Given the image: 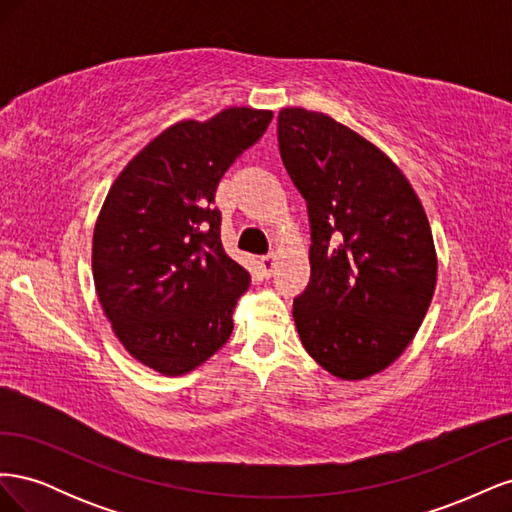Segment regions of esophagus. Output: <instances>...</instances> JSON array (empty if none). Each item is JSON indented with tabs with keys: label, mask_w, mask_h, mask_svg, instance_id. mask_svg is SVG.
Wrapping results in <instances>:
<instances>
[{
	"label": "esophagus",
	"mask_w": 512,
	"mask_h": 512,
	"mask_svg": "<svg viewBox=\"0 0 512 512\" xmlns=\"http://www.w3.org/2000/svg\"><path fill=\"white\" fill-rule=\"evenodd\" d=\"M275 265H277V258H275L273 254H269V256H262V258L258 260V269H260V273L265 275V277H271V275H273Z\"/></svg>",
	"instance_id": "esophagus-1"
}]
</instances>
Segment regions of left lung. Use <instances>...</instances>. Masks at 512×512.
Here are the masks:
<instances>
[{
	"label": "left lung",
	"instance_id": "left-lung-1",
	"mask_svg": "<svg viewBox=\"0 0 512 512\" xmlns=\"http://www.w3.org/2000/svg\"><path fill=\"white\" fill-rule=\"evenodd\" d=\"M277 141L312 228V275L292 303L303 348L342 380L374 376L408 348L436 290L425 209L386 153L329 115L282 108Z\"/></svg>",
	"mask_w": 512,
	"mask_h": 512
}]
</instances>
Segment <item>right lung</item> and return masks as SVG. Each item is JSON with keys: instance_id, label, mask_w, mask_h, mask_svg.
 Instances as JSON below:
<instances>
[{"instance_id": "obj_1", "label": "right lung", "mask_w": 512, "mask_h": 512, "mask_svg": "<svg viewBox=\"0 0 512 512\" xmlns=\"http://www.w3.org/2000/svg\"><path fill=\"white\" fill-rule=\"evenodd\" d=\"M271 119L230 106L207 121H179L136 153L106 194L91 245L98 299L123 348L164 376L203 365L232 333L250 273L224 252L213 200Z\"/></svg>"}]
</instances>
